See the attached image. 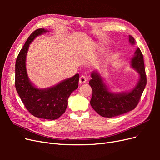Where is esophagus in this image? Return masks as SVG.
<instances>
[{"label":"esophagus","mask_w":160,"mask_h":160,"mask_svg":"<svg viewBox=\"0 0 160 160\" xmlns=\"http://www.w3.org/2000/svg\"><path fill=\"white\" fill-rule=\"evenodd\" d=\"M87 81H88V78H87L85 75H81L80 77L79 83H85Z\"/></svg>","instance_id":"esophagus-1"}]
</instances>
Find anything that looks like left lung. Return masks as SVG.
I'll list each match as a JSON object with an SVG mask.
<instances>
[{
  "instance_id": "left-lung-1",
  "label": "left lung",
  "mask_w": 160,
  "mask_h": 160,
  "mask_svg": "<svg viewBox=\"0 0 160 160\" xmlns=\"http://www.w3.org/2000/svg\"><path fill=\"white\" fill-rule=\"evenodd\" d=\"M129 42L135 44L134 38L129 35ZM132 59V66L140 75L138 85L128 93H113L108 91L107 86L98 72L91 73L89 84L92 89L90 101L91 107L99 115L104 118H113L132 111L138 105L147 83L143 54L139 48Z\"/></svg>"
}]
</instances>
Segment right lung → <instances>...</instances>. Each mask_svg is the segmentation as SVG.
Listing matches in <instances>:
<instances>
[{
	"label": "right lung",
	"instance_id": "obj_1",
	"mask_svg": "<svg viewBox=\"0 0 160 160\" xmlns=\"http://www.w3.org/2000/svg\"><path fill=\"white\" fill-rule=\"evenodd\" d=\"M38 28L31 34L17 56L15 64V88L24 105L36 118L54 120L65 112L68 98L78 88L79 75L76 74L52 88L38 89L28 79L26 71V57L30 43L37 36L47 32Z\"/></svg>",
	"mask_w": 160,
	"mask_h": 160
}]
</instances>
